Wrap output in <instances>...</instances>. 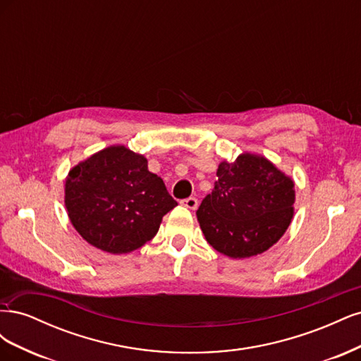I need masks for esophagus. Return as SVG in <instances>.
Listing matches in <instances>:
<instances>
[{
	"label": "esophagus",
	"mask_w": 361,
	"mask_h": 361,
	"mask_svg": "<svg viewBox=\"0 0 361 361\" xmlns=\"http://www.w3.org/2000/svg\"><path fill=\"white\" fill-rule=\"evenodd\" d=\"M185 207H188V209H197V206H199V200L195 199V197H188V199H183L182 202H180Z\"/></svg>",
	"instance_id": "obj_1"
}]
</instances>
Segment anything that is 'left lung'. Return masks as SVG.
<instances>
[{
  "mask_svg": "<svg viewBox=\"0 0 361 361\" xmlns=\"http://www.w3.org/2000/svg\"><path fill=\"white\" fill-rule=\"evenodd\" d=\"M216 176L197 209L206 241L233 259L264 253L290 224L293 180L267 158L251 154L223 161Z\"/></svg>",
  "mask_w": 361,
  "mask_h": 361,
  "instance_id": "obj_1",
  "label": "left lung"
}]
</instances>
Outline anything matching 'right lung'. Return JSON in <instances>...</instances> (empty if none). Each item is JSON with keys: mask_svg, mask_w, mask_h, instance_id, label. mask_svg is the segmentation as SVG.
<instances>
[{"mask_svg": "<svg viewBox=\"0 0 361 361\" xmlns=\"http://www.w3.org/2000/svg\"><path fill=\"white\" fill-rule=\"evenodd\" d=\"M71 223L87 243L111 255L134 251L158 232L178 202L147 159L110 146L75 166L64 188Z\"/></svg>", "mask_w": 361, "mask_h": 361, "instance_id": "add662e5", "label": "right lung"}]
</instances>
